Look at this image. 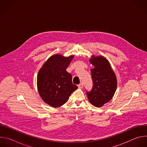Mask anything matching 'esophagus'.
Returning a JSON list of instances; mask_svg holds the SVG:
<instances>
[{
  "label": "esophagus",
  "mask_w": 147,
  "mask_h": 147,
  "mask_svg": "<svg viewBox=\"0 0 147 147\" xmlns=\"http://www.w3.org/2000/svg\"><path fill=\"white\" fill-rule=\"evenodd\" d=\"M83 87H84V86H83V83H82V82H81V83L80 84L78 85V87L79 88H82Z\"/></svg>",
  "instance_id": "34e87169"
}]
</instances>
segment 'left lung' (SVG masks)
I'll return each instance as SVG.
<instances>
[{
  "mask_svg": "<svg viewBox=\"0 0 147 147\" xmlns=\"http://www.w3.org/2000/svg\"><path fill=\"white\" fill-rule=\"evenodd\" d=\"M94 67L91 69L93 81L92 90L87 95L96 107H101L111 100L117 88V79L108 60L102 56H92L90 59Z\"/></svg>",
  "mask_w": 147,
  "mask_h": 147,
  "instance_id": "left-lung-1",
  "label": "left lung"
}]
</instances>
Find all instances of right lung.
<instances>
[{"instance_id":"1","label":"right lung","mask_w":147,"mask_h":147,"mask_svg":"<svg viewBox=\"0 0 147 147\" xmlns=\"http://www.w3.org/2000/svg\"><path fill=\"white\" fill-rule=\"evenodd\" d=\"M74 57L57 54L50 57L39 70L37 87L41 98L49 105L58 108L65 104L78 87L73 84L72 76L66 71Z\"/></svg>"}]
</instances>
